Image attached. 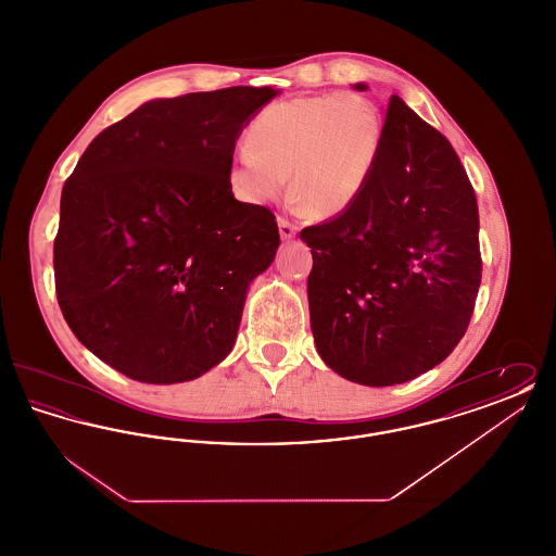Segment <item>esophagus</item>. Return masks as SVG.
I'll list each match as a JSON object with an SVG mask.
<instances>
[{"label": "esophagus", "mask_w": 556, "mask_h": 556, "mask_svg": "<svg viewBox=\"0 0 556 556\" xmlns=\"http://www.w3.org/2000/svg\"><path fill=\"white\" fill-rule=\"evenodd\" d=\"M277 223H279V233H281V238L291 239L295 236V231H298V227L290 223L286 216H279L277 218Z\"/></svg>", "instance_id": "obj_1"}]
</instances>
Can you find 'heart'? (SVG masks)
I'll use <instances>...</instances> for the list:
<instances>
[{"mask_svg": "<svg viewBox=\"0 0 556 556\" xmlns=\"http://www.w3.org/2000/svg\"><path fill=\"white\" fill-rule=\"evenodd\" d=\"M383 148V118L352 91L304 96L263 108L245 129V150L229 168L241 200H277L290 175L295 204L315 216L345 212L369 186Z\"/></svg>", "mask_w": 556, "mask_h": 556, "instance_id": "heart-1", "label": "heart"}]
</instances>
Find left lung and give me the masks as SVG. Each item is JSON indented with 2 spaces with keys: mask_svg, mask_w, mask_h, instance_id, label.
I'll list each match as a JSON object with an SVG mask.
<instances>
[{
  "mask_svg": "<svg viewBox=\"0 0 556 556\" xmlns=\"http://www.w3.org/2000/svg\"><path fill=\"white\" fill-rule=\"evenodd\" d=\"M300 238L313 252L311 327L329 369L396 386L463 340L481 283L476 191L448 139L397 96L363 195Z\"/></svg>",
  "mask_w": 556,
  "mask_h": 556,
  "instance_id": "1",
  "label": "left lung"
}]
</instances>
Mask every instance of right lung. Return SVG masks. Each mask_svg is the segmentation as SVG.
<instances>
[{"label":"right lung","instance_id":"obj_1","mask_svg":"<svg viewBox=\"0 0 556 556\" xmlns=\"http://www.w3.org/2000/svg\"><path fill=\"white\" fill-rule=\"evenodd\" d=\"M277 93L238 85L148 102L100 132L66 179L55 295L112 369L179 383L231 352L279 229L266 206L233 198L229 168L243 125Z\"/></svg>","mask_w":556,"mask_h":556}]
</instances>
